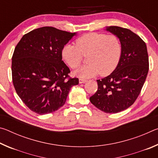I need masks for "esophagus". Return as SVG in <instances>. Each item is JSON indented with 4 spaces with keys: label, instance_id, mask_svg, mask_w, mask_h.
I'll return each mask as SVG.
<instances>
[{
    "label": "esophagus",
    "instance_id": "1",
    "mask_svg": "<svg viewBox=\"0 0 158 158\" xmlns=\"http://www.w3.org/2000/svg\"><path fill=\"white\" fill-rule=\"evenodd\" d=\"M79 84H84V83L86 82L87 80L85 79H82V78H79Z\"/></svg>",
    "mask_w": 158,
    "mask_h": 158
}]
</instances>
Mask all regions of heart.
I'll return each instance as SVG.
<instances>
[{"label":"heart","mask_w":158,"mask_h":158,"mask_svg":"<svg viewBox=\"0 0 158 158\" xmlns=\"http://www.w3.org/2000/svg\"><path fill=\"white\" fill-rule=\"evenodd\" d=\"M75 44H65L61 54L69 68L73 69L81 65L83 56L88 55L89 64L75 73L80 78H90L98 74L109 75L116 69L121 59V42L114 35L89 33L78 37Z\"/></svg>","instance_id":"heart-1"}]
</instances>
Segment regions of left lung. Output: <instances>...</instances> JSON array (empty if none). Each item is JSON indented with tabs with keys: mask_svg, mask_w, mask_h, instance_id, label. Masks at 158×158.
Returning <instances> with one entry per match:
<instances>
[{
	"mask_svg": "<svg viewBox=\"0 0 158 158\" xmlns=\"http://www.w3.org/2000/svg\"><path fill=\"white\" fill-rule=\"evenodd\" d=\"M106 31L119 38L121 57L110 75L97 80L98 90L90 101L101 111L115 114L130 107L140 94L148 73V55L145 42L129 29L109 26Z\"/></svg>",
	"mask_w": 158,
	"mask_h": 158,
	"instance_id": "left-lung-1",
	"label": "left lung"
}]
</instances>
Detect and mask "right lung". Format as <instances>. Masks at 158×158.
<instances>
[{
  "label": "right lung",
  "mask_w": 158,
  "mask_h": 158,
  "mask_svg": "<svg viewBox=\"0 0 158 158\" xmlns=\"http://www.w3.org/2000/svg\"><path fill=\"white\" fill-rule=\"evenodd\" d=\"M75 33L53 27L39 28L25 34L12 58L13 85L19 97L32 111L47 114L65 104L78 78L62 60L63 47Z\"/></svg>",
  "instance_id": "1"
}]
</instances>
